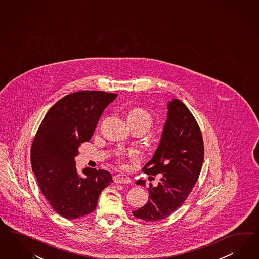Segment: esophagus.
<instances>
[{"label":"esophagus","mask_w":259,"mask_h":259,"mask_svg":"<svg viewBox=\"0 0 259 259\" xmlns=\"http://www.w3.org/2000/svg\"><path fill=\"white\" fill-rule=\"evenodd\" d=\"M113 181L114 183L116 184H131L132 181H131V178L128 176H126V174H123V173H119L113 176Z\"/></svg>","instance_id":"34e87169"}]
</instances>
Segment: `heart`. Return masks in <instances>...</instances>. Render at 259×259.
Listing matches in <instances>:
<instances>
[{"label": "heart", "instance_id": "heart-1", "mask_svg": "<svg viewBox=\"0 0 259 259\" xmlns=\"http://www.w3.org/2000/svg\"><path fill=\"white\" fill-rule=\"evenodd\" d=\"M127 120L131 125H141L147 131L152 124V117L148 111L143 108H133L127 111ZM124 156H119V163H122Z\"/></svg>", "mask_w": 259, "mask_h": 259}]
</instances>
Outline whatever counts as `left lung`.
<instances>
[{"instance_id":"8db88e82","label":"left lung","mask_w":259,"mask_h":259,"mask_svg":"<svg viewBox=\"0 0 259 259\" xmlns=\"http://www.w3.org/2000/svg\"><path fill=\"white\" fill-rule=\"evenodd\" d=\"M204 158V146L199 124L191 111L179 99L168 103V113L159 147L143 171L160 174L157 186L149 185L147 204L133 211L145 222L163 220L183 205L196 185ZM137 185L145 186L144 181Z\"/></svg>"}]
</instances>
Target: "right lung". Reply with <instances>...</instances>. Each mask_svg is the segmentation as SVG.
Listing matches in <instances>:
<instances>
[{
    "label": "right lung",
    "instance_id": "obj_1",
    "mask_svg": "<svg viewBox=\"0 0 259 259\" xmlns=\"http://www.w3.org/2000/svg\"><path fill=\"white\" fill-rule=\"evenodd\" d=\"M116 94L79 91L47 111L31 147V165L40 191L55 212L74 220L95 211L100 193L113 181L110 172L87 167L78 175L74 157L92 138L105 108Z\"/></svg>",
    "mask_w": 259,
    "mask_h": 259
}]
</instances>
